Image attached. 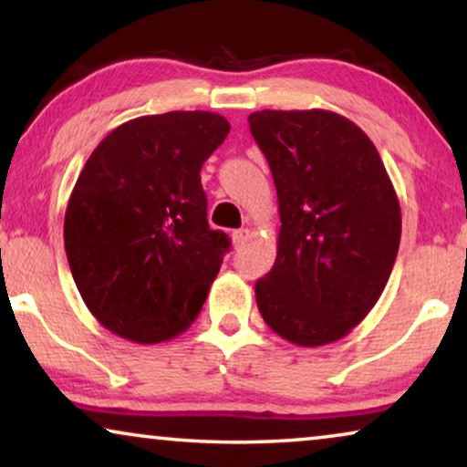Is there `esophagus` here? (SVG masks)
<instances>
[{"mask_svg":"<svg viewBox=\"0 0 467 467\" xmlns=\"http://www.w3.org/2000/svg\"><path fill=\"white\" fill-rule=\"evenodd\" d=\"M248 238H251V232L248 229H235V232L232 234V240H234V246L235 248H242L248 242Z\"/></svg>","mask_w":467,"mask_h":467,"instance_id":"esophagus-1","label":"esophagus"}]
</instances>
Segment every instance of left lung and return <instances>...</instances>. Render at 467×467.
I'll return each mask as SVG.
<instances>
[{
	"instance_id": "obj_1",
	"label": "left lung",
	"mask_w": 467,
	"mask_h": 467,
	"mask_svg": "<svg viewBox=\"0 0 467 467\" xmlns=\"http://www.w3.org/2000/svg\"><path fill=\"white\" fill-rule=\"evenodd\" d=\"M278 193V253L254 285L280 337L323 347L359 325L391 276L401 213L385 163L353 120L329 110L248 117Z\"/></svg>"
}]
</instances>
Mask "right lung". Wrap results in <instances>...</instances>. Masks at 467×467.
I'll use <instances>...</instances> for the list:
<instances>
[{
    "label": "right lung",
    "mask_w": 467,
    "mask_h": 467,
    "mask_svg": "<svg viewBox=\"0 0 467 467\" xmlns=\"http://www.w3.org/2000/svg\"><path fill=\"white\" fill-rule=\"evenodd\" d=\"M229 133L214 112H165L119 125L87 159L63 240L91 315L125 340L165 342L200 315L229 248L210 229L202 165Z\"/></svg>",
    "instance_id": "obj_1"
}]
</instances>
